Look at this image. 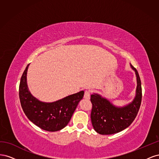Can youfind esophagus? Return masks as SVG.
<instances>
[{
	"label": "esophagus",
	"mask_w": 159,
	"mask_h": 159,
	"mask_svg": "<svg viewBox=\"0 0 159 159\" xmlns=\"http://www.w3.org/2000/svg\"><path fill=\"white\" fill-rule=\"evenodd\" d=\"M90 95H91V93H90V91H85V93H84V98L85 99H89V98H90Z\"/></svg>",
	"instance_id": "obj_1"
}]
</instances>
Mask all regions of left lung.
<instances>
[{
	"instance_id": "left-lung-1",
	"label": "left lung",
	"mask_w": 159,
	"mask_h": 159,
	"mask_svg": "<svg viewBox=\"0 0 159 159\" xmlns=\"http://www.w3.org/2000/svg\"><path fill=\"white\" fill-rule=\"evenodd\" d=\"M135 72L137 88L135 96L131 103L118 107L98 93L91 95L92 110L91 119L95 131L101 134H111L127 128L135 119L142 99L141 82L137 70L130 64Z\"/></svg>"
}]
</instances>
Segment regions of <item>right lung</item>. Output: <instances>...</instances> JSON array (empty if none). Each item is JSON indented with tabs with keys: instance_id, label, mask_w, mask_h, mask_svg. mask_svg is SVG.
I'll list each match as a JSON object with an SVG mask.
<instances>
[{
	"instance_id": "1",
	"label": "right lung",
	"mask_w": 159,
	"mask_h": 159,
	"mask_svg": "<svg viewBox=\"0 0 159 159\" xmlns=\"http://www.w3.org/2000/svg\"><path fill=\"white\" fill-rule=\"evenodd\" d=\"M28 64L21 77L19 85V98L22 108L26 117L36 126L47 131H57L64 128L70 122L72 115L82 99L84 91L46 103L38 100L31 94L27 85Z\"/></svg>"
}]
</instances>
